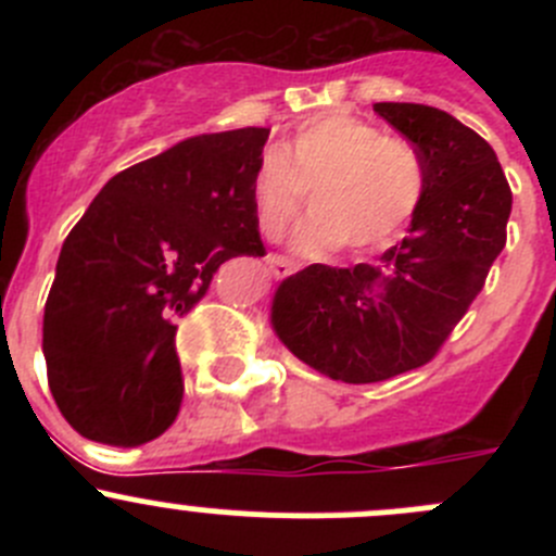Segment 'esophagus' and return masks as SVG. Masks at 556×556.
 <instances>
[{
  "instance_id": "34e87169",
  "label": "esophagus",
  "mask_w": 556,
  "mask_h": 556,
  "mask_svg": "<svg viewBox=\"0 0 556 556\" xmlns=\"http://www.w3.org/2000/svg\"><path fill=\"white\" fill-rule=\"evenodd\" d=\"M266 268L271 277H285V274H290L295 268L293 261H288V257L282 255H268L266 257Z\"/></svg>"
}]
</instances>
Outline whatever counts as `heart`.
I'll list each match as a JSON object with an SVG mask.
<instances>
[{
    "label": "heart",
    "mask_w": 556,
    "mask_h": 556,
    "mask_svg": "<svg viewBox=\"0 0 556 556\" xmlns=\"http://www.w3.org/2000/svg\"><path fill=\"white\" fill-rule=\"evenodd\" d=\"M312 190V215L295 228L293 247L323 255L344 242L363 252L382 247L406 226L425 195V164L408 139L384 137L346 112L309 117L257 164L250 188L252 217L277 239Z\"/></svg>",
    "instance_id": "1"
}]
</instances>
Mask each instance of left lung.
Instances as JSON below:
<instances>
[{
    "label": "left lung",
    "mask_w": 556,
    "mask_h": 556,
    "mask_svg": "<svg viewBox=\"0 0 556 556\" xmlns=\"http://www.w3.org/2000/svg\"><path fill=\"white\" fill-rule=\"evenodd\" d=\"M419 150L425 195L406 228L374 263H323L282 279L271 328L301 363L368 384L425 366L484 288L506 247L511 188L495 150L473 128L428 104L379 102Z\"/></svg>",
    "instance_id": "1"
}]
</instances>
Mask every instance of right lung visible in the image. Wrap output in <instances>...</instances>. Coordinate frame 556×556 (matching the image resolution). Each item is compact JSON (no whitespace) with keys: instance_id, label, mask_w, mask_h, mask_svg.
I'll list each match as a JSON object with an SVG mask.
<instances>
[{"instance_id":"add662e5","label":"right lung","mask_w":556,"mask_h":556,"mask_svg":"<svg viewBox=\"0 0 556 556\" xmlns=\"http://www.w3.org/2000/svg\"><path fill=\"white\" fill-rule=\"evenodd\" d=\"M268 128L199 134L110 179L61 247L42 319L48 384L86 439H159L182 401L177 317L212 274L266 255L250 188Z\"/></svg>"}]
</instances>
